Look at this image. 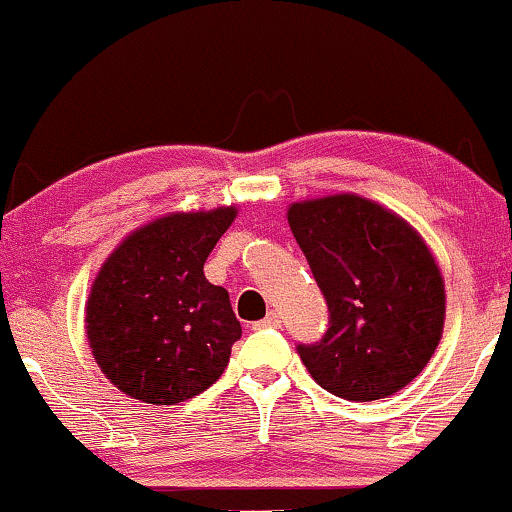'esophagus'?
I'll use <instances>...</instances> for the list:
<instances>
[{
	"mask_svg": "<svg viewBox=\"0 0 512 512\" xmlns=\"http://www.w3.org/2000/svg\"><path fill=\"white\" fill-rule=\"evenodd\" d=\"M280 324H282L280 313H275V310H270V313L265 315L261 322L254 324V327H256V329H277V327H280Z\"/></svg>",
	"mask_w": 512,
	"mask_h": 512,
	"instance_id": "34e87169",
	"label": "esophagus"
}]
</instances>
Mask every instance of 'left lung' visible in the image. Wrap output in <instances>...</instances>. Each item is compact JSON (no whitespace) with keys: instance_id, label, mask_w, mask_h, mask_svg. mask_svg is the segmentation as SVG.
Listing matches in <instances>:
<instances>
[{"instance_id":"obj_1","label":"left lung","mask_w":512,"mask_h":512,"mask_svg":"<svg viewBox=\"0 0 512 512\" xmlns=\"http://www.w3.org/2000/svg\"><path fill=\"white\" fill-rule=\"evenodd\" d=\"M287 221L329 305L322 341L298 345L317 386L350 402L409 386L433 357L447 313L426 240L395 211L353 192L294 202Z\"/></svg>"}]
</instances>
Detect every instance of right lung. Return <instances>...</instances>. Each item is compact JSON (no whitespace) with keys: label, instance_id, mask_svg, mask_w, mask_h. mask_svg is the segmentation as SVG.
<instances>
[{"label":"right lung","instance_id":"right-lung-1","mask_svg":"<svg viewBox=\"0 0 512 512\" xmlns=\"http://www.w3.org/2000/svg\"><path fill=\"white\" fill-rule=\"evenodd\" d=\"M237 207L174 211L126 235L86 301V338L105 378L145 404L204 393L230 362L242 327L204 263Z\"/></svg>","mask_w":512,"mask_h":512}]
</instances>
